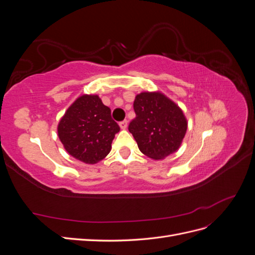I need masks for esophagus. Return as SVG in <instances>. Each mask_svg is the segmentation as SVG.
I'll return each instance as SVG.
<instances>
[{"instance_id": "esophagus-1", "label": "esophagus", "mask_w": 255, "mask_h": 255, "mask_svg": "<svg viewBox=\"0 0 255 255\" xmlns=\"http://www.w3.org/2000/svg\"><path fill=\"white\" fill-rule=\"evenodd\" d=\"M119 126L122 129H126L128 128V120H123V121L119 122Z\"/></svg>"}]
</instances>
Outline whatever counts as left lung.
Listing matches in <instances>:
<instances>
[{"label": "left lung", "mask_w": 255, "mask_h": 255, "mask_svg": "<svg viewBox=\"0 0 255 255\" xmlns=\"http://www.w3.org/2000/svg\"><path fill=\"white\" fill-rule=\"evenodd\" d=\"M134 112L128 130L144 155L161 159L179 149L187 121L171 100L156 92H142L135 98Z\"/></svg>", "instance_id": "1"}]
</instances>
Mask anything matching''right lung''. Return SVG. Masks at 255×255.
<instances>
[{
    "label": "right lung",
    "instance_id": "right-lung-1",
    "mask_svg": "<svg viewBox=\"0 0 255 255\" xmlns=\"http://www.w3.org/2000/svg\"><path fill=\"white\" fill-rule=\"evenodd\" d=\"M120 128L110 107L98 96H82L69 107L58 125V137L71 156L86 164L102 160Z\"/></svg>",
    "mask_w": 255,
    "mask_h": 255
}]
</instances>
